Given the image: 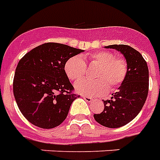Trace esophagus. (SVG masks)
Listing matches in <instances>:
<instances>
[{
  "instance_id": "obj_1",
  "label": "esophagus",
  "mask_w": 160,
  "mask_h": 160,
  "mask_svg": "<svg viewBox=\"0 0 160 160\" xmlns=\"http://www.w3.org/2000/svg\"><path fill=\"white\" fill-rule=\"evenodd\" d=\"M82 98L84 99L85 101H87V102H91V101L93 100L92 97H90V96H82Z\"/></svg>"
}]
</instances>
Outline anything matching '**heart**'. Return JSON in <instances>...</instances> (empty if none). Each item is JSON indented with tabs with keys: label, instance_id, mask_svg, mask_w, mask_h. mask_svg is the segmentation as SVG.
Segmentation results:
<instances>
[{
	"label": "heart",
	"instance_id": "b5f03b06",
	"mask_svg": "<svg viewBox=\"0 0 160 160\" xmlns=\"http://www.w3.org/2000/svg\"><path fill=\"white\" fill-rule=\"evenodd\" d=\"M90 64L98 66L94 78L96 80L81 79L86 71V64L82 57L70 58L64 64V71L72 81H78L75 89L80 94L89 96H102L108 89L114 90L122 85L128 74V65L124 58L115 57L108 51H99L89 56Z\"/></svg>",
	"mask_w": 160,
	"mask_h": 160
}]
</instances>
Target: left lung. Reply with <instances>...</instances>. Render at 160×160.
Returning <instances> with one entry per match:
<instances>
[{
	"label": "left lung",
	"mask_w": 160,
	"mask_h": 160,
	"mask_svg": "<svg viewBox=\"0 0 160 160\" xmlns=\"http://www.w3.org/2000/svg\"><path fill=\"white\" fill-rule=\"evenodd\" d=\"M105 47L123 54L128 65V74L118 92L113 94L109 100L103 101V111L94 114V118L101 125L116 128L129 123L143 108L148 95L149 71L142 55L131 46L111 45Z\"/></svg>",
	"instance_id": "obj_1"
}]
</instances>
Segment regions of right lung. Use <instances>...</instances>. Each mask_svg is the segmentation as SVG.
Instances as JSON below:
<instances>
[{
    "label": "right lung",
    "mask_w": 160,
    "mask_h": 160,
    "mask_svg": "<svg viewBox=\"0 0 160 160\" xmlns=\"http://www.w3.org/2000/svg\"><path fill=\"white\" fill-rule=\"evenodd\" d=\"M82 52L49 42L31 50L19 61L13 78V95L28 122L50 129L66 119L78 96L73 93L64 64L70 58Z\"/></svg>",
    "instance_id": "add662e5"
}]
</instances>
